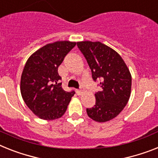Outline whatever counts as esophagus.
Wrapping results in <instances>:
<instances>
[{
  "instance_id": "esophagus-1",
  "label": "esophagus",
  "mask_w": 158,
  "mask_h": 158,
  "mask_svg": "<svg viewBox=\"0 0 158 158\" xmlns=\"http://www.w3.org/2000/svg\"><path fill=\"white\" fill-rule=\"evenodd\" d=\"M83 87H80V89H78V90H76V93H77V95H81L82 93H83Z\"/></svg>"
}]
</instances>
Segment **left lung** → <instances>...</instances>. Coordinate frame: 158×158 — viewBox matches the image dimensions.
<instances>
[{"instance_id": "left-lung-1", "label": "left lung", "mask_w": 158, "mask_h": 158, "mask_svg": "<svg viewBox=\"0 0 158 158\" xmlns=\"http://www.w3.org/2000/svg\"><path fill=\"white\" fill-rule=\"evenodd\" d=\"M91 71L92 79L99 81L100 91L95 94V104L87 108L90 118L106 122L118 116L131 94L132 76L120 55L99 42H77Z\"/></svg>"}]
</instances>
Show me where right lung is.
I'll return each instance as SVG.
<instances>
[{"label": "right lung", "mask_w": 158, "mask_h": 158, "mask_svg": "<svg viewBox=\"0 0 158 158\" xmlns=\"http://www.w3.org/2000/svg\"><path fill=\"white\" fill-rule=\"evenodd\" d=\"M76 45L61 41L44 46L28 59L21 77V93L28 108L41 119L60 118L75 91L62 88L59 65Z\"/></svg>", "instance_id": "1"}]
</instances>
